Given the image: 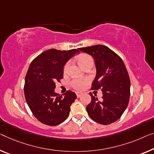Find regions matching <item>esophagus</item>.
<instances>
[{
    "mask_svg": "<svg viewBox=\"0 0 154 154\" xmlns=\"http://www.w3.org/2000/svg\"><path fill=\"white\" fill-rule=\"evenodd\" d=\"M76 95H77V97H81V96H82V95H83V93H80V92H77Z\"/></svg>",
    "mask_w": 154,
    "mask_h": 154,
    "instance_id": "1",
    "label": "esophagus"
}]
</instances>
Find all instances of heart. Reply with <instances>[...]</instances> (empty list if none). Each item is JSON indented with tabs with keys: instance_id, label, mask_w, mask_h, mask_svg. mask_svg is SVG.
<instances>
[{
	"instance_id": "b5f03b06",
	"label": "heart",
	"mask_w": 154,
	"mask_h": 154,
	"mask_svg": "<svg viewBox=\"0 0 154 154\" xmlns=\"http://www.w3.org/2000/svg\"><path fill=\"white\" fill-rule=\"evenodd\" d=\"M79 63L81 64L82 67L85 68L87 65L90 63H93V57L88 54H82L80 55L78 58ZM70 66V61H68L66 63L63 67V72H67L69 69ZM89 82V79H86V78H75V79H72L70 81V86L75 88V90L81 91L86 87V86Z\"/></svg>"
}]
</instances>
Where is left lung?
I'll use <instances>...</instances> for the list:
<instances>
[{
  "instance_id": "obj_1",
  "label": "left lung",
  "mask_w": 154,
  "mask_h": 154,
  "mask_svg": "<svg viewBox=\"0 0 154 154\" xmlns=\"http://www.w3.org/2000/svg\"><path fill=\"white\" fill-rule=\"evenodd\" d=\"M91 54L95 60L97 75L91 90L102 89V100L90 93L91 102L87 113L96 122L107 125L120 118L128 106L131 82L128 73L121 57L105 45H96L79 48Z\"/></svg>"
}]
</instances>
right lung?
Here are the masks:
<instances>
[{"instance_id":"1","label":"right lung","mask_w":154,"mask_h":154,"mask_svg":"<svg viewBox=\"0 0 154 154\" xmlns=\"http://www.w3.org/2000/svg\"><path fill=\"white\" fill-rule=\"evenodd\" d=\"M77 49H50L32 61L25 78V97L34 117L41 123L57 126L66 120L77 95L67 91L63 95L54 93L55 84L63 79V66L79 52Z\"/></svg>"}]
</instances>
